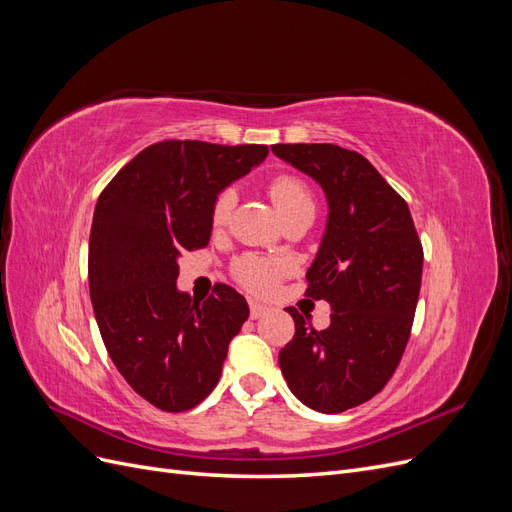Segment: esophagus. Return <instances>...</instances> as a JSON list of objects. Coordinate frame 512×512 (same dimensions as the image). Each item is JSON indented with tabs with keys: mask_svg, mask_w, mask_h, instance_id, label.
<instances>
[{
	"mask_svg": "<svg viewBox=\"0 0 512 512\" xmlns=\"http://www.w3.org/2000/svg\"><path fill=\"white\" fill-rule=\"evenodd\" d=\"M267 314V307L262 305V303H258V301H250V318L252 320H256V318H260V316H265Z\"/></svg>",
	"mask_w": 512,
	"mask_h": 512,
	"instance_id": "obj_1",
	"label": "esophagus"
}]
</instances>
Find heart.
Returning <instances> with one entry per match:
<instances>
[{
	"mask_svg": "<svg viewBox=\"0 0 512 512\" xmlns=\"http://www.w3.org/2000/svg\"><path fill=\"white\" fill-rule=\"evenodd\" d=\"M269 194L280 213H286L299 205L312 203V194H309L305 181L294 177V175L273 177L269 181ZM235 203H237V194L232 188H226L218 196H215L213 205H211V226L215 230H220L228 224L232 209H235ZM284 271H286V265L282 260L254 256V254H245L241 258H237L235 265H232V275H235V280L243 288L258 292V294L273 290V286L280 282Z\"/></svg>",
	"mask_w": 512,
	"mask_h": 512,
	"instance_id": "1",
	"label": "heart"
}]
</instances>
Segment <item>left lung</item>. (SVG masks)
<instances>
[{
  "label": "left lung",
  "instance_id": "1",
  "mask_svg": "<svg viewBox=\"0 0 512 512\" xmlns=\"http://www.w3.org/2000/svg\"><path fill=\"white\" fill-rule=\"evenodd\" d=\"M271 149L316 179L329 200L305 294L329 301L331 324L316 331L288 307L294 337L280 350V367L307 408L339 414L380 393L404 356L421 292L423 245L406 200L361 153L329 143Z\"/></svg>",
  "mask_w": 512,
  "mask_h": 512
}]
</instances>
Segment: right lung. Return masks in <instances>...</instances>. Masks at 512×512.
Returning a JSON list of instances; mask_svg holds the SVG:
<instances>
[{
    "mask_svg": "<svg viewBox=\"0 0 512 512\" xmlns=\"http://www.w3.org/2000/svg\"><path fill=\"white\" fill-rule=\"evenodd\" d=\"M267 153L162 141L123 166L96 203L87 269L102 342L132 389L164 412L192 410L215 389L250 316L226 284L203 303L179 292L177 258L209 243L215 196Z\"/></svg>",
    "mask_w": 512,
    "mask_h": 512,
    "instance_id": "right-lung-1",
    "label": "right lung"
}]
</instances>
